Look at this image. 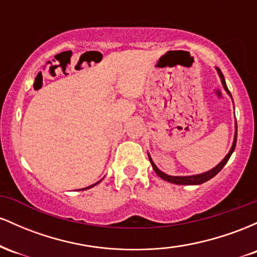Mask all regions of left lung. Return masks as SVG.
Masks as SVG:
<instances>
[{
    "label": "left lung",
    "instance_id": "obj_1",
    "mask_svg": "<svg viewBox=\"0 0 257 257\" xmlns=\"http://www.w3.org/2000/svg\"><path fill=\"white\" fill-rule=\"evenodd\" d=\"M216 71H217V73H219V76H220V78H221V83H222V87L225 88V90L227 91V94H228V95L231 96V98H232L231 93H229L228 88H227V85H226L225 77H223L222 72H221V70L219 69V67H216ZM235 144H237V122H235L234 140H233V144H232L231 150H229V152L227 153L226 157L223 158L222 161H221L220 163L217 164L216 167L213 168V169L208 170V172L202 173V174H197V175H191V176H170V175H168V174L163 173V172H162V170H159V169H158L157 166H156V164L153 163L152 158L150 157V155H149V158H150V162H151V164H152L153 170H155L156 174H157V175H158L159 178H161V179L166 180V181H168V182H172V184H175V185H200V184H203V182L208 181V180L213 179L214 176L216 175L217 173H220V170L222 169L223 167H225V164L227 163V162H228L229 157H231V155L233 153V151H234V149H235Z\"/></svg>",
    "mask_w": 257,
    "mask_h": 257
}]
</instances>
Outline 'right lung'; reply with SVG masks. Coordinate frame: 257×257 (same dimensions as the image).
Listing matches in <instances>:
<instances>
[{
  "instance_id": "right-lung-1",
  "label": "right lung",
  "mask_w": 257,
  "mask_h": 257,
  "mask_svg": "<svg viewBox=\"0 0 257 257\" xmlns=\"http://www.w3.org/2000/svg\"><path fill=\"white\" fill-rule=\"evenodd\" d=\"M100 181H101V180H100ZM99 181V182H100ZM99 182H96V184H94V185H91V186H88V187H85V188H82V190H88V188H90V187H93V186H95V185H98Z\"/></svg>"
}]
</instances>
